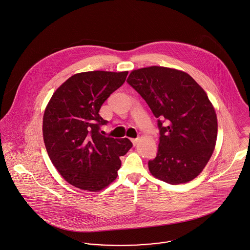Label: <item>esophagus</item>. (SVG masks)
<instances>
[{
	"label": "esophagus",
	"mask_w": 250,
	"mask_h": 250,
	"mask_svg": "<svg viewBox=\"0 0 250 250\" xmlns=\"http://www.w3.org/2000/svg\"><path fill=\"white\" fill-rule=\"evenodd\" d=\"M137 142H138V138L132 139V143H133V145H134V146H136V144H137Z\"/></svg>",
	"instance_id": "34e87169"
}]
</instances>
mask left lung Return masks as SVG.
<instances>
[{
	"label": "left lung",
	"mask_w": 250,
	"mask_h": 250,
	"mask_svg": "<svg viewBox=\"0 0 250 250\" xmlns=\"http://www.w3.org/2000/svg\"><path fill=\"white\" fill-rule=\"evenodd\" d=\"M127 82L159 118V148L148 162L150 173L170 184L197 178L214 152L218 134L217 114L205 90L188 73L159 66L132 70Z\"/></svg>",
	"instance_id": "1"
}]
</instances>
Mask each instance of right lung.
<instances>
[{"label": "right lung", "instance_id": "add662e5", "mask_svg": "<svg viewBox=\"0 0 250 250\" xmlns=\"http://www.w3.org/2000/svg\"><path fill=\"white\" fill-rule=\"evenodd\" d=\"M128 71H85L66 80L48 101L43 116L47 155L69 184L98 192L117 178L119 157L132 148L128 138L99 133L107 123L99 114L102 104L123 85Z\"/></svg>", "mask_w": 250, "mask_h": 250}]
</instances>
